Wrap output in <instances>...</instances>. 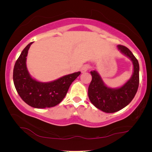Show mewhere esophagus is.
<instances>
[{"mask_svg":"<svg viewBox=\"0 0 152 152\" xmlns=\"http://www.w3.org/2000/svg\"><path fill=\"white\" fill-rule=\"evenodd\" d=\"M89 68H90V66H89V65H87V64H86V65L83 66L82 68H81V71H82V72H84L87 71Z\"/></svg>","mask_w":152,"mask_h":152,"instance_id":"esophagus-1","label":"esophagus"}]
</instances>
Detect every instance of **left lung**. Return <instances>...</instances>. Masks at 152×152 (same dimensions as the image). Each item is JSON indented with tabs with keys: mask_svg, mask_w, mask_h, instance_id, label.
<instances>
[{
	"mask_svg": "<svg viewBox=\"0 0 152 152\" xmlns=\"http://www.w3.org/2000/svg\"><path fill=\"white\" fill-rule=\"evenodd\" d=\"M118 50L132 60L134 72L129 80L118 88H111L104 84L95 70L91 71L92 80L88 86V95L91 103L105 113H115L127 106L136 94L139 86V64L130 50L122 45Z\"/></svg>",
	"mask_w": 152,
	"mask_h": 152,
	"instance_id": "8db88e82",
	"label": "left lung"
}]
</instances>
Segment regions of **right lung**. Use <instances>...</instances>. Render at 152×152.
Listing matches in <instances>:
<instances>
[{
  "label": "right lung",
  "mask_w": 152,
  "mask_h": 152,
  "mask_svg": "<svg viewBox=\"0 0 152 152\" xmlns=\"http://www.w3.org/2000/svg\"><path fill=\"white\" fill-rule=\"evenodd\" d=\"M32 43L25 48L14 65V86L21 99L30 107L37 109L53 107L63 100L70 84L81 72L67 75L50 82L35 80L29 74L26 66V57Z\"/></svg>",
  "instance_id": "add662e5"
}]
</instances>
